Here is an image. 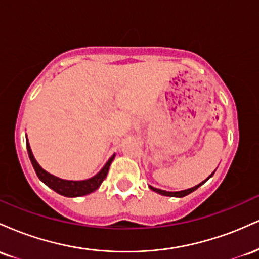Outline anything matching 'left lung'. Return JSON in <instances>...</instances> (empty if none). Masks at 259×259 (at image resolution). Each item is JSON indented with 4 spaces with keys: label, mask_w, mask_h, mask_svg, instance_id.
Here are the masks:
<instances>
[{
    "label": "left lung",
    "mask_w": 259,
    "mask_h": 259,
    "mask_svg": "<svg viewBox=\"0 0 259 259\" xmlns=\"http://www.w3.org/2000/svg\"><path fill=\"white\" fill-rule=\"evenodd\" d=\"M214 171H215V170H214ZM214 171H213V173L210 174L209 177H208L206 180L202 181V183L198 184V185H196V186H194V187H190V189L183 190V191H174V192H170V191H164V190L156 189V187H153V186H151V185H148V187H150V189L152 190V191L157 192V194H159V195H162V196H169V197H179V198H180V197H184V196H186V195L191 194V192H194L195 190H197L198 187H200L201 185H203V184L206 183V181H207L208 179H210V178L213 177V174H214Z\"/></svg>",
    "instance_id": "1"
}]
</instances>
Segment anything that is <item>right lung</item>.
<instances>
[{"label":"right lung","mask_w":259,"mask_h":259,"mask_svg":"<svg viewBox=\"0 0 259 259\" xmlns=\"http://www.w3.org/2000/svg\"><path fill=\"white\" fill-rule=\"evenodd\" d=\"M26 150H28L29 158L31 160V164L34 167L35 171H36V175L38 177L45 185H47L50 189H52L53 191H56L57 194L65 196V197H81V196L89 195L91 192H94L95 190H97L102 184V181L106 179L107 174H108V169L111 163L114 159L115 153L107 160V163L103 165V168L97 173L95 177L90 178V179L86 180H65L61 179V178L55 177V175L50 174L49 171H46L45 169L41 168V165L38 164L37 160L35 159L34 154H32V151L30 148V145H29L28 136H26Z\"/></svg>","instance_id":"add662e5"}]
</instances>
